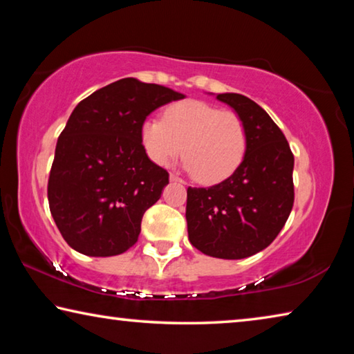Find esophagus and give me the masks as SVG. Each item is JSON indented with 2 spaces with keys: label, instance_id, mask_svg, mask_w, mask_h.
Instances as JSON below:
<instances>
[{
  "label": "esophagus",
  "instance_id": "obj_1",
  "mask_svg": "<svg viewBox=\"0 0 354 354\" xmlns=\"http://www.w3.org/2000/svg\"><path fill=\"white\" fill-rule=\"evenodd\" d=\"M170 181H179V183H183V179L179 178L178 175H175V173H170Z\"/></svg>",
  "mask_w": 354,
  "mask_h": 354
}]
</instances>
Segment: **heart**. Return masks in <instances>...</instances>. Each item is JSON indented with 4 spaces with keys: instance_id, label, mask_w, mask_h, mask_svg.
Here are the masks:
<instances>
[{
    "instance_id": "1",
    "label": "heart",
    "mask_w": 354,
    "mask_h": 354,
    "mask_svg": "<svg viewBox=\"0 0 354 354\" xmlns=\"http://www.w3.org/2000/svg\"><path fill=\"white\" fill-rule=\"evenodd\" d=\"M142 147L158 165L170 164L181 153L195 181L215 184L234 175L248 148V133L234 111L198 100L165 107L162 120L148 118L140 128Z\"/></svg>"
}]
</instances>
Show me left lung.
Segmentation results:
<instances>
[{
	"label": "left lung",
	"instance_id": "left-lung-1",
	"mask_svg": "<svg viewBox=\"0 0 354 354\" xmlns=\"http://www.w3.org/2000/svg\"><path fill=\"white\" fill-rule=\"evenodd\" d=\"M242 117L248 148L234 175L211 187H189L185 218L189 241L201 253L243 259L267 248L293 206V154L270 115L239 93H220Z\"/></svg>",
	"mask_w": 354,
	"mask_h": 354
}]
</instances>
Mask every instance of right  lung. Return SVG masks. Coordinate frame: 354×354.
Masks as SVG:
<instances>
[{"instance_id":"add662e5","label":"right lung","mask_w":354,"mask_h":354,"mask_svg":"<svg viewBox=\"0 0 354 354\" xmlns=\"http://www.w3.org/2000/svg\"><path fill=\"white\" fill-rule=\"evenodd\" d=\"M183 98L164 86L124 77L75 107L48 178L50 211L71 248L106 257L137 242L143 214L169 184V171L142 147V123L154 109Z\"/></svg>"}]
</instances>
